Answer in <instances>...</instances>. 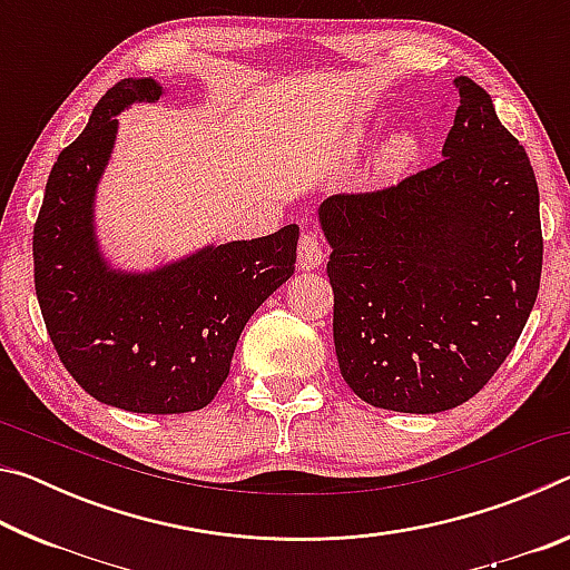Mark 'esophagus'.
Wrapping results in <instances>:
<instances>
[{
	"mask_svg": "<svg viewBox=\"0 0 570 570\" xmlns=\"http://www.w3.org/2000/svg\"><path fill=\"white\" fill-rule=\"evenodd\" d=\"M296 256H298V266H302L304 272H312V268H320L322 262H324V246H322V240L316 238L314 234H304L302 238H298Z\"/></svg>",
	"mask_w": 570,
	"mask_h": 570,
	"instance_id": "esophagus-1",
	"label": "esophagus"
}]
</instances>
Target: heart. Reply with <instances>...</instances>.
Wrapping results in <instances>:
<instances>
[{"label":"heart","instance_id":"heart-1","mask_svg":"<svg viewBox=\"0 0 570 570\" xmlns=\"http://www.w3.org/2000/svg\"><path fill=\"white\" fill-rule=\"evenodd\" d=\"M362 140H364L362 130L352 135V146H360ZM417 156H420L417 135L410 132V130H402L397 135H392V138L384 142L382 156H380V168L384 173H397L402 168H407Z\"/></svg>","mask_w":570,"mask_h":570}]
</instances>
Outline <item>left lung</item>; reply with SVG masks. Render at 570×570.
I'll use <instances>...</instances> for the list:
<instances>
[{
    "instance_id": "left-lung-1",
    "label": "left lung",
    "mask_w": 570,
    "mask_h": 570,
    "mask_svg": "<svg viewBox=\"0 0 570 570\" xmlns=\"http://www.w3.org/2000/svg\"><path fill=\"white\" fill-rule=\"evenodd\" d=\"M455 88L440 163L320 206L336 360L356 397L382 410L435 414L475 397L538 296L533 166L490 95L470 77Z\"/></svg>"
}]
</instances>
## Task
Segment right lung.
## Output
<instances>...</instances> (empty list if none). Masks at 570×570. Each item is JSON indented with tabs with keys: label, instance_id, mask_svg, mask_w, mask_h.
<instances>
[{
	"label": "right lung",
	"instance_id": "add662e5",
	"mask_svg": "<svg viewBox=\"0 0 570 570\" xmlns=\"http://www.w3.org/2000/svg\"><path fill=\"white\" fill-rule=\"evenodd\" d=\"M160 95L153 77L105 92L47 178L32 254L37 302L75 382L110 407L180 414L216 397L246 322L294 274L298 226L208 244L146 272L110 266L95 198L118 138L115 115Z\"/></svg>",
	"mask_w": 570,
	"mask_h": 570
}]
</instances>
